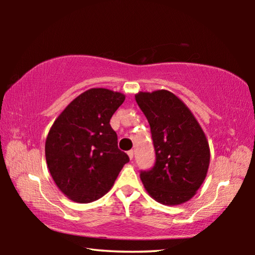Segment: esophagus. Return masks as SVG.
<instances>
[{
    "instance_id": "obj_1",
    "label": "esophagus",
    "mask_w": 255,
    "mask_h": 255,
    "mask_svg": "<svg viewBox=\"0 0 255 255\" xmlns=\"http://www.w3.org/2000/svg\"><path fill=\"white\" fill-rule=\"evenodd\" d=\"M127 154H128L129 158H130V159H132V158H133V150H132V149H131V150H128Z\"/></svg>"
}]
</instances>
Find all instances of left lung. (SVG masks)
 <instances>
[{
	"mask_svg": "<svg viewBox=\"0 0 255 255\" xmlns=\"http://www.w3.org/2000/svg\"><path fill=\"white\" fill-rule=\"evenodd\" d=\"M136 102L147 118L155 164L140 171L146 191L163 205H180L195 196L206 179L209 145L189 108L166 90L139 92Z\"/></svg>",
	"mask_w": 255,
	"mask_h": 255,
	"instance_id": "1",
	"label": "left lung"
}]
</instances>
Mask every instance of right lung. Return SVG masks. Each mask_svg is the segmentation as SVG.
Listing matches in <instances>:
<instances>
[{
  "label": "right lung",
  "instance_id": "add662e5",
  "mask_svg": "<svg viewBox=\"0 0 255 255\" xmlns=\"http://www.w3.org/2000/svg\"><path fill=\"white\" fill-rule=\"evenodd\" d=\"M125 96L108 89H90L58 116L45 145L51 178L71 200L88 204L109 191L128 155L118 148L110 119Z\"/></svg>",
  "mask_w": 255,
  "mask_h": 255
}]
</instances>
